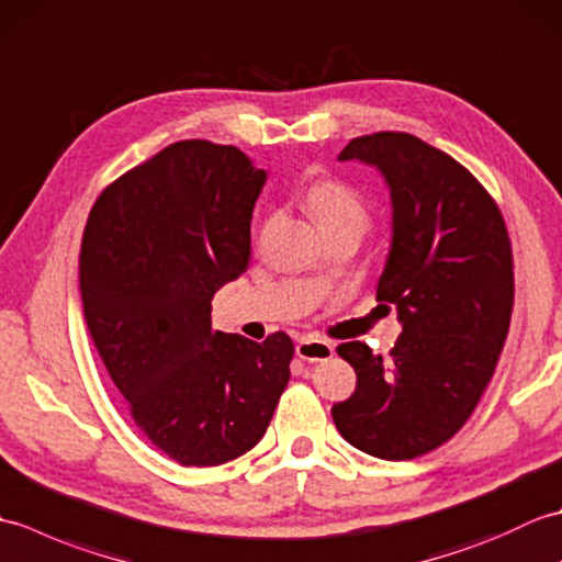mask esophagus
Masks as SVG:
<instances>
[{"mask_svg": "<svg viewBox=\"0 0 562 562\" xmlns=\"http://www.w3.org/2000/svg\"><path fill=\"white\" fill-rule=\"evenodd\" d=\"M296 357H302L304 362H324L333 357V345L321 338L308 336L296 342Z\"/></svg>", "mask_w": 562, "mask_h": 562, "instance_id": "esophagus-1", "label": "esophagus"}]
</instances>
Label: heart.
<instances>
[{"instance_id":"obj_1","label":"heart","mask_w":562,"mask_h":562,"mask_svg":"<svg viewBox=\"0 0 562 562\" xmlns=\"http://www.w3.org/2000/svg\"><path fill=\"white\" fill-rule=\"evenodd\" d=\"M304 202L328 236L355 234L362 238L372 224V207L367 198L340 178H318L306 188Z\"/></svg>"}]
</instances>
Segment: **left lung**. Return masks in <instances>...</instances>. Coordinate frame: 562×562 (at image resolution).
Wrapping results in <instances>:
<instances>
[{"label":"left lung","instance_id":"obj_1","mask_svg":"<svg viewBox=\"0 0 562 562\" xmlns=\"http://www.w3.org/2000/svg\"><path fill=\"white\" fill-rule=\"evenodd\" d=\"M338 159L376 166L391 188L376 302L398 308L403 333L386 360L360 340L338 345L357 386L333 423L376 459H415L457 435L491 384L515 306L509 234L479 178L415 135L355 137Z\"/></svg>","mask_w":562,"mask_h":562}]
</instances>
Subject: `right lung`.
I'll return each mask as SVG.
<instances>
[{
  "mask_svg": "<svg viewBox=\"0 0 562 562\" xmlns=\"http://www.w3.org/2000/svg\"><path fill=\"white\" fill-rule=\"evenodd\" d=\"M266 183L236 147L183 139L103 190L81 238L83 318L139 432L181 465L254 449L294 342L212 328V296L248 268Z\"/></svg>",
  "mask_w": 562,
  "mask_h": 562,
  "instance_id": "add662e5",
  "label": "right lung"
}]
</instances>
